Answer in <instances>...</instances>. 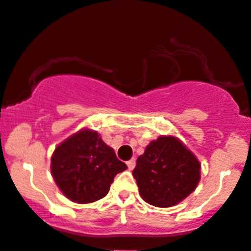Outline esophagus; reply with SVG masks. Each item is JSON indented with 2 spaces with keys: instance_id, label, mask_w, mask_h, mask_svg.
Here are the masks:
<instances>
[{
  "instance_id": "1",
  "label": "esophagus",
  "mask_w": 251,
  "mask_h": 251,
  "mask_svg": "<svg viewBox=\"0 0 251 251\" xmlns=\"http://www.w3.org/2000/svg\"><path fill=\"white\" fill-rule=\"evenodd\" d=\"M127 166H128V170H133L136 166V160L135 159H131V160L127 161Z\"/></svg>"
}]
</instances>
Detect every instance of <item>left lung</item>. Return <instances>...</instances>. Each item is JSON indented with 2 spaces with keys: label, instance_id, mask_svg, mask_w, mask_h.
<instances>
[{
  "label": "left lung",
  "instance_id": "8db88e82",
  "mask_svg": "<svg viewBox=\"0 0 251 251\" xmlns=\"http://www.w3.org/2000/svg\"><path fill=\"white\" fill-rule=\"evenodd\" d=\"M132 175L143 201L154 206L170 207L196 189L201 179V163L178 138L161 136L138 156Z\"/></svg>",
  "mask_w": 251,
  "mask_h": 251
}]
</instances>
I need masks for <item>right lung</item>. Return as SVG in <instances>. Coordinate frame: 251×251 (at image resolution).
<instances>
[{"instance_id": "obj_1", "label": "right lung", "mask_w": 251, "mask_h": 251, "mask_svg": "<svg viewBox=\"0 0 251 251\" xmlns=\"http://www.w3.org/2000/svg\"><path fill=\"white\" fill-rule=\"evenodd\" d=\"M127 166L96 131L83 130L70 136L53 151L50 173L68 199L78 204L104 198L116 174Z\"/></svg>"}]
</instances>
